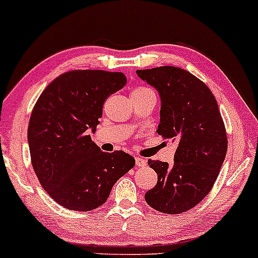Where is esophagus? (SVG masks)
<instances>
[{
  "mask_svg": "<svg viewBox=\"0 0 258 258\" xmlns=\"http://www.w3.org/2000/svg\"><path fill=\"white\" fill-rule=\"evenodd\" d=\"M136 165H137L138 167H143L147 165V160L143 159V158H136Z\"/></svg>",
  "mask_w": 258,
  "mask_h": 258,
  "instance_id": "34e87169",
  "label": "esophagus"
}]
</instances>
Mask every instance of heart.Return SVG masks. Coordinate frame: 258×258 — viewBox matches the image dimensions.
<instances>
[{"label":"heart","instance_id":"heart-1","mask_svg":"<svg viewBox=\"0 0 258 258\" xmlns=\"http://www.w3.org/2000/svg\"><path fill=\"white\" fill-rule=\"evenodd\" d=\"M146 92H152L150 88H147V87H136L135 90L132 91L131 94H136V93H146Z\"/></svg>","mask_w":258,"mask_h":258}]
</instances>
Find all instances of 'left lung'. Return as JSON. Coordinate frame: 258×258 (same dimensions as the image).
Returning <instances> with one entry per match:
<instances>
[{"label":"left lung","instance_id":"obj_1","mask_svg":"<svg viewBox=\"0 0 258 258\" xmlns=\"http://www.w3.org/2000/svg\"><path fill=\"white\" fill-rule=\"evenodd\" d=\"M136 73L159 92L156 132L177 142L172 166L148 160L158 183L144 198L154 210L182 214L198 205L214 186L227 154L226 127L212 92L189 72L159 67Z\"/></svg>","mask_w":258,"mask_h":258}]
</instances>
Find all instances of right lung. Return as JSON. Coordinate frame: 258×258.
Returning <instances> with one entry per match:
<instances>
[{
    "instance_id": "obj_1",
    "label": "right lung",
    "mask_w": 258,
    "mask_h": 258,
    "mask_svg": "<svg viewBox=\"0 0 258 258\" xmlns=\"http://www.w3.org/2000/svg\"><path fill=\"white\" fill-rule=\"evenodd\" d=\"M122 73L73 70L46 87L28 128L31 164L55 203L91 211L105 203L116 180L135 166L122 150L104 153L92 142L105 99L126 85Z\"/></svg>"
}]
</instances>
